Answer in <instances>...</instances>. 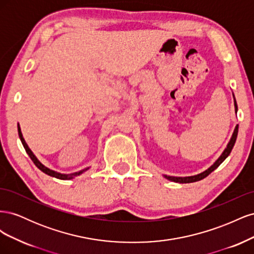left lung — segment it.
I'll return each mask as SVG.
<instances>
[{
    "label": "left lung",
    "instance_id": "8db88e82",
    "mask_svg": "<svg viewBox=\"0 0 254 254\" xmlns=\"http://www.w3.org/2000/svg\"><path fill=\"white\" fill-rule=\"evenodd\" d=\"M233 98H234L235 112H237V104H236V101H235L234 94H233ZM237 132H238V125H236L234 131H233V134L231 136V139H230V141H229V143L227 145V147L225 148L224 151H222L220 157L216 161H215V162L209 168H207V170H205L204 172H202L200 174L194 175V176H189V177H174V176H167V175H163V177H164V178H166L167 180L173 181V182H177V183H191V182H196V181H199V180H202L203 178H205L206 176H209L213 171L216 170V168L228 158V156L230 155V152H231L233 146L235 144L236 137H237Z\"/></svg>",
    "mask_w": 254,
    "mask_h": 254
}]
</instances>
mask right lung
Returning <instances> with one entry per match:
<instances>
[{
    "label": "right lung",
    "mask_w": 254,
    "mask_h": 254,
    "mask_svg": "<svg viewBox=\"0 0 254 254\" xmlns=\"http://www.w3.org/2000/svg\"><path fill=\"white\" fill-rule=\"evenodd\" d=\"M18 133H19L20 140H21L23 146H24V148H25V150H26V152H27V155L29 156L30 159L33 160V162L35 163V165H36L38 168H39V170H40L41 172H43L44 174H47V175H49V176H51V177H55V178L61 179V180H71V179L75 178V177H77V176L81 175L82 173L88 171L89 168H90V167L83 168V170H81V171L75 172V173H72V174H61V173L55 172V171H53V170H50L49 167L44 166V165L40 162V161L37 159V157L34 155V152H33L32 150H30V148L28 147V145L26 144V142H25V140H24V137H23V134H22V132H21V128H20V125H19V124H18Z\"/></svg>",
    "instance_id": "obj_1"
}]
</instances>
